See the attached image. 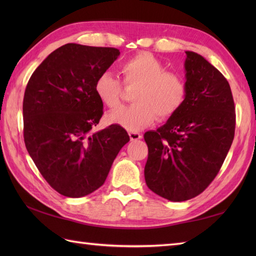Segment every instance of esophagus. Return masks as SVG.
Wrapping results in <instances>:
<instances>
[{
    "instance_id": "1",
    "label": "esophagus",
    "mask_w": 256,
    "mask_h": 256,
    "mask_svg": "<svg viewBox=\"0 0 256 256\" xmlns=\"http://www.w3.org/2000/svg\"><path fill=\"white\" fill-rule=\"evenodd\" d=\"M128 135H130V138H131V140H140L143 138V135L138 132H130Z\"/></svg>"
}]
</instances>
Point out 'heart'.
I'll use <instances>...</instances> for the list:
<instances>
[{"label": "heart", "mask_w": 256, "mask_h": 256, "mask_svg": "<svg viewBox=\"0 0 256 256\" xmlns=\"http://www.w3.org/2000/svg\"><path fill=\"white\" fill-rule=\"evenodd\" d=\"M120 72L128 86H138L133 101L106 116L108 123L136 132L153 123L164 121L180 110L186 101L188 86L180 74L168 72L166 66L150 52H140L122 62ZM96 94L110 108L121 104L123 84L110 72H102L94 84Z\"/></svg>", "instance_id": "obj_1"}]
</instances>
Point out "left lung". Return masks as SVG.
Returning a JSON list of instances; mask_svg holds the SVG:
<instances>
[{
  "mask_svg": "<svg viewBox=\"0 0 256 256\" xmlns=\"http://www.w3.org/2000/svg\"><path fill=\"white\" fill-rule=\"evenodd\" d=\"M184 106L156 131L144 134L148 187L170 201H186L209 186L234 138L236 110L228 80L194 52H186Z\"/></svg>",
  "mask_w": 256,
  "mask_h": 256,
  "instance_id": "8db88e82",
  "label": "left lung"
}]
</instances>
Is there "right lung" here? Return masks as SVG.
<instances>
[{
    "instance_id": "obj_1",
    "label": "right lung",
    "mask_w": 256,
    "mask_h": 256,
    "mask_svg": "<svg viewBox=\"0 0 256 256\" xmlns=\"http://www.w3.org/2000/svg\"><path fill=\"white\" fill-rule=\"evenodd\" d=\"M118 55L112 47L66 44L36 68L26 86L25 146L45 180L66 197L100 188L130 140L116 124L91 133L103 114L94 84Z\"/></svg>"
}]
</instances>
